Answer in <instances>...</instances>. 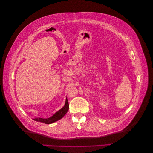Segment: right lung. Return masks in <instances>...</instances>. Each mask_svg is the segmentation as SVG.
<instances>
[{"label": "right lung", "mask_w": 153, "mask_h": 153, "mask_svg": "<svg viewBox=\"0 0 153 153\" xmlns=\"http://www.w3.org/2000/svg\"><path fill=\"white\" fill-rule=\"evenodd\" d=\"M68 110H69V103H68V99L66 98L65 105L60 110H59L56 113H55L52 116H51L49 118H47V119L36 118L34 120H36V121H38V122H40V123H43L47 124H52V123H54V122H56L58 120L62 119L66 114Z\"/></svg>", "instance_id": "obj_1"}]
</instances>
